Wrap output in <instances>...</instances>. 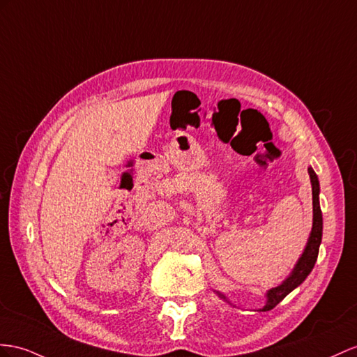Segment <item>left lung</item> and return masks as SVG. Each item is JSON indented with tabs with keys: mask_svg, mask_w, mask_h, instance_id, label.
I'll use <instances>...</instances> for the list:
<instances>
[{
	"mask_svg": "<svg viewBox=\"0 0 357 357\" xmlns=\"http://www.w3.org/2000/svg\"><path fill=\"white\" fill-rule=\"evenodd\" d=\"M309 176H310V182H312V205H314V225H312V232H310L309 241L306 249L301 255V258L298 259L297 266L294 268V271L291 273V276L282 283L280 287H276L268 291L267 294V305L264 307V310H270L276 305H279L280 301L285 298L289 292L297 288L301 282H303L307 274L312 271L315 261L318 258V250H319V243H321V236H323V215H321V208H319V202H318V193H319V182L318 178L315 175V172L312 170V167L307 169ZM220 297H223L222 294H218ZM225 298V297H223Z\"/></svg>",
	"mask_w": 357,
	"mask_h": 357,
	"instance_id": "left-lung-1",
	"label": "left lung"
}]
</instances>
